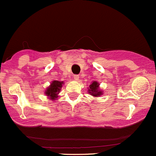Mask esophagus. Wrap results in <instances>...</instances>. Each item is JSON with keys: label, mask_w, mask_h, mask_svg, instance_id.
I'll return each mask as SVG.
<instances>
[{"label": "esophagus", "mask_w": 156, "mask_h": 156, "mask_svg": "<svg viewBox=\"0 0 156 156\" xmlns=\"http://www.w3.org/2000/svg\"><path fill=\"white\" fill-rule=\"evenodd\" d=\"M73 78H74V80H75V81H78V80H79V76L77 75H75L73 76Z\"/></svg>", "instance_id": "1"}]
</instances>
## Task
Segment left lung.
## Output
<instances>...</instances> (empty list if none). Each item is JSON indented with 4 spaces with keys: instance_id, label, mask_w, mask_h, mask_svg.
I'll use <instances>...</instances> for the list:
<instances>
[{
    "instance_id": "1",
    "label": "left lung",
    "mask_w": 156,
    "mask_h": 156,
    "mask_svg": "<svg viewBox=\"0 0 156 156\" xmlns=\"http://www.w3.org/2000/svg\"><path fill=\"white\" fill-rule=\"evenodd\" d=\"M89 93L94 97H97V96L102 95L103 92L100 91L99 90V84L96 81L93 82L92 84L90 85V89H89Z\"/></svg>"
}]
</instances>
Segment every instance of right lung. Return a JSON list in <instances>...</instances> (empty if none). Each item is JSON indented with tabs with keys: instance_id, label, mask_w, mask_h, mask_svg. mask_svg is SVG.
Listing matches in <instances>:
<instances>
[{
	"instance_id": "add662e5",
	"label": "right lung",
	"mask_w": 156,
	"mask_h": 156,
	"mask_svg": "<svg viewBox=\"0 0 156 156\" xmlns=\"http://www.w3.org/2000/svg\"><path fill=\"white\" fill-rule=\"evenodd\" d=\"M63 82L59 81H53L51 83V85L45 91V94L50 97L51 100H56L58 93L60 90V88L62 87Z\"/></svg>"
}]
</instances>
